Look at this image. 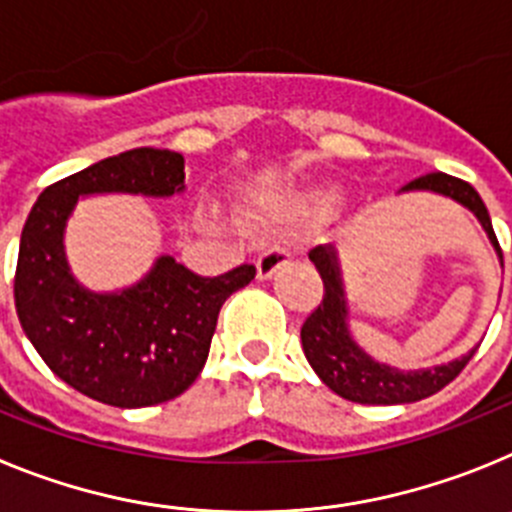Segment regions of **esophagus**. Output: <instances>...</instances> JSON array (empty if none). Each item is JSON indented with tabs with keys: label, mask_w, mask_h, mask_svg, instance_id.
Here are the masks:
<instances>
[{
	"label": "esophagus",
	"mask_w": 512,
	"mask_h": 512,
	"mask_svg": "<svg viewBox=\"0 0 512 512\" xmlns=\"http://www.w3.org/2000/svg\"><path fill=\"white\" fill-rule=\"evenodd\" d=\"M289 261H292V251H289V248H282V246L266 248V251L259 256V261H256L259 279H271L284 264H289Z\"/></svg>",
	"instance_id": "34e87169"
}]
</instances>
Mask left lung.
Returning <instances> with one entry per match:
<instances>
[{
  "instance_id": "left-lung-1",
  "label": "left lung",
  "mask_w": 512,
  "mask_h": 512,
  "mask_svg": "<svg viewBox=\"0 0 512 512\" xmlns=\"http://www.w3.org/2000/svg\"><path fill=\"white\" fill-rule=\"evenodd\" d=\"M408 189H428V192L446 194L451 200L469 207L479 217L482 228L490 235L492 246L497 248L500 259H503L497 235L492 230L490 212H487L485 202H482V197H479L472 184L443 174V171H433V174L418 176V179L405 184L402 192H408ZM307 256L315 264V269L320 271L325 289L320 305L302 323V348H305V356L312 369H315V374L343 400L361 402V405H402V402L423 400V397L436 395L446 384L454 382L461 369L469 364L474 351H477L474 348L467 356H461L451 364L433 366V369H423V372H400V369L379 364L372 356H366L348 333V310L346 300H343L341 274H338V261L333 248L315 246L310 248Z\"/></svg>"
}]
</instances>
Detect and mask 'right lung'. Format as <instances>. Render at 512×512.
Listing matches in <instances>:
<instances>
[{"label": "right lung", "instance_id": "right-lung-1", "mask_svg": "<svg viewBox=\"0 0 512 512\" xmlns=\"http://www.w3.org/2000/svg\"><path fill=\"white\" fill-rule=\"evenodd\" d=\"M182 189V153L133 148L45 187L22 228L15 269L22 330L56 377L104 405L148 408L182 395L205 366L220 307L256 277V266L200 277L164 256L133 289L94 295L69 274L63 225L79 194L171 197Z\"/></svg>", "mask_w": 512, "mask_h": 512}]
</instances>
